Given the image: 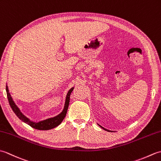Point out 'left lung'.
Wrapping results in <instances>:
<instances>
[{
  "instance_id": "8db88e82",
  "label": "left lung",
  "mask_w": 161,
  "mask_h": 161,
  "mask_svg": "<svg viewBox=\"0 0 161 161\" xmlns=\"http://www.w3.org/2000/svg\"><path fill=\"white\" fill-rule=\"evenodd\" d=\"M97 125H98L99 126H100L101 128H102V129H103L104 130H105V131H109V132H110V131H111V130H108V129H105V128H104V127H103V126H102L101 125H99V124H97Z\"/></svg>"
}]
</instances>
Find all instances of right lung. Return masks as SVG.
<instances>
[{
	"label": "right lung",
	"instance_id": "right-lung-1",
	"mask_svg": "<svg viewBox=\"0 0 161 161\" xmlns=\"http://www.w3.org/2000/svg\"><path fill=\"white\" fill-rule=\"evenodd\" d=\"M74 87H72L68 91V93L66 97V101H65L64 104V107L63 111H61L59 114L57 115L54 116L53 118H49L46 119H43V120H41L39 122H35L32 121L28 118V117L24 115L23 113L20 111L19 108L17 107V105L15 104L14 101L13 100V99L11 96V95L9 93V88L8 86V84H6V92H7V95H8V99L9 101V103L10 107H11L13 111L14 112V114L16 115L17 117H18L20 120H22L23 122L26 123L30 126H32V128H35L38 130H49L52 129L54 127H56L58 125H59L61 122H62L63 119H64L65 116L66 115V113L68 111V105H69L70 102V96L72 93V91H73Z\"/></svg>",
	"mask_w": 161,
	"mask_h": 161
}]
</instances>
